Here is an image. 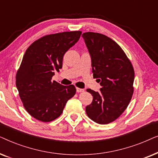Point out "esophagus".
I'll return each instance as SVG.
<instances>
[{
    "mask_svg": "<svg viewBox=\"0 0 158 158\" xmlns=\"http://www.w3.org/2000/svg\"><path fill=\"white\" fill-rule=\"evenodd\" d=\"M76 90H77V93L84 92V89H82V88H76Z\"/></svg>",
    "mask_w": 158,
    "mask_h": 158,
    "instance_id": "esophagus-1",
    "label": "esophagus"
}]
</instances>
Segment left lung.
<instances>
[{
    "label": "left lung",
    "instance_id": "1",
    "mask_svg": "<svg viewBox=\"0 0 158 158\" xmlns=\"http://www.w3.org/2000/svg\"><path fill=\"white\" fill-rule=\"evenodd\" d=\"M82 36L91 57L94 77L101 86L99 92L87 89L93 101L85 112L98 124H109L122 115L130 102L135 70L124 50L111 38L96 32H85Z\"/></svg>",
    "mask_w": 158,
    "mask_h": 158
}]
</instances>
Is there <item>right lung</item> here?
<instances>
[{
    "label": "right lung",
    "mask_w": 158,
    "mask_h": 158,
    "mask_svg": "<svg viewBox=\"0 0 158 158\" xmlns=\"http://www.w3.org/2000/svg\"><path fill=\"white\" fill-rule=\"evenodd\" d=\"M81 31L48 34L28 47L16 75V85L25 109L31 116L49 122L61 115L73 85H62L52 77L62 67L64 53L81 37Z\"/></svg>",
    "instance_id": "1"
}]
</instances>
